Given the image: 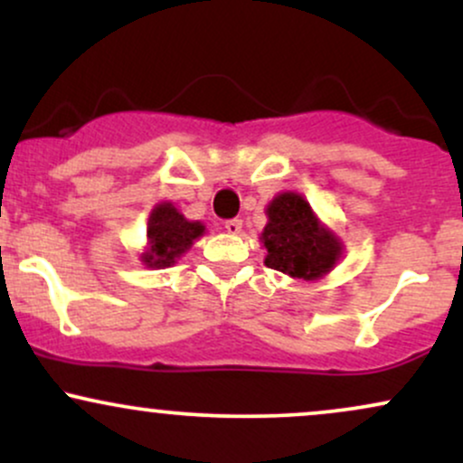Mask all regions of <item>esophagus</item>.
I'll return each mask as SVG.
<instances>
[{"mask_svg":"<svg viewBox=\"0 0 463 463\" xmlns=\"http://www.w3.org/2000/svg\"><path fill=\"white\" fill-rule=\"evenodd\" d=\"M224 228L228 235H239L241 232V220H228L224 222Z\"/></svg>","mask_w":463,"mask_h":463,"instance_id":"obj_1","label":"esophagus"}]
</instances>
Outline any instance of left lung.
Masks as SVG:
<instances>
[{
    "mask_svg": "<svg viewBox=\"0 0 463 463\" xmlns=\"http://www.w3.org/2000/svg\"><path fill=\"white\" fill-rule=\"evenodd\" d=\"M268 224L261 232V243L268 250L265 265L291 279L320 280L344 254V243L311 204L296 191H283L269 202Z\"/></svg>",
    "mask_w": 463,
    "mask_h": 463,
    "instance_id": "8db88e82",
    "label": "left lung"
}]
</instances>
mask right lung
Masks as SVG:
<instances>
[{
  "label": "right lung",
  "instance_id": "right-lung-1",
  "mask_svg": "<svg viewBox=\"0 0 463 463\" xmlns=\"http://www.w3.org/2000/svg\"><path fill=\"white\" fill-rule=\"evenodd\" d=\"M204 232L202 222L187 220L172 202H158L147 220V243L139 261L150 269L172 268Z\"/></svg>",
  "mask_w": 463,
  "mask_h": 463
}]
</instances>
